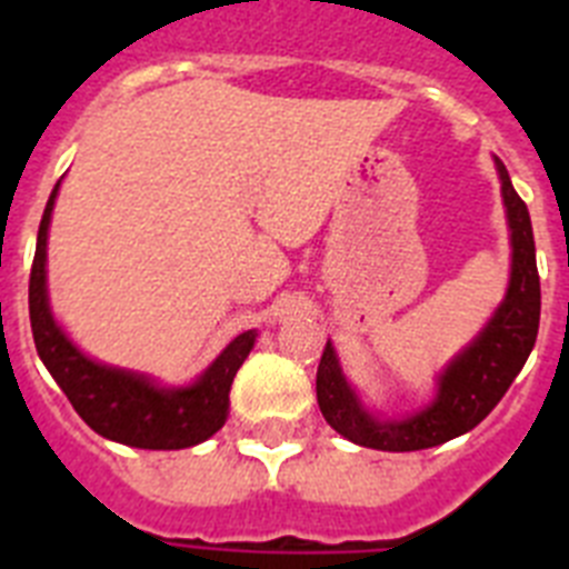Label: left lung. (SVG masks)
<instances>
[{
    "label": "left lung",
    "mask_w": 569,
    "mask_h": 569,
    "mask_svg": "<svg viewBox=\"0 0 569 569\" xmlns=\"http://www.w3.org/2000/svg\"><path fill=\"white\" fill-rule=\"evenodd\" d=\"M496 164H499L501 196H505L512 241V273L507 299L501 301V308L481 330L479 339L447 367L439 379V396L433 405L405 421H376L361 410L328 341L319 361V373H316V399H319L321 416L345 439L361 447H373V450H390V453L445 445L479 425L492 407L499 405L507 387L525 367L539 336L541 316L536 241H532L527 204L512 188L505 164L499 159Z\"/></svg>",
    "instance_id": "1"
}]
</instances>
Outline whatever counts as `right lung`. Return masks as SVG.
<instances>
[{
	"mask_svg": "<svg viewBox=\"0 0 569 569\" xmlns=\"http://www.w3.org/2000/svg\"><path fill=\"white\" fill-rule=\"evenodd\" d=\"M57 190L59 182L39 222L37 256H33L28 288L30 330L39 359L62 387L84 425L104 439L142 447V450H182L210 439L228 419L230 385L241 361L248 359L256 330L236 336L224 347V353L204 370L202 379L184 390H159L144 376L97 365L79 353L50 316L48 290H44V256H48L44 248H48L50 210Z\"/></svg>",
	"mask_w": 569,
	"mask_h": 569,
	"instance_id": "1",
	"label": "right lung"
}]
</instances>
